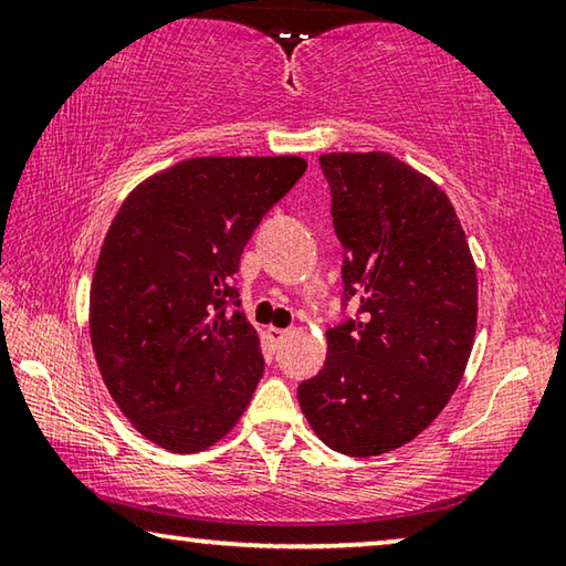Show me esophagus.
Wrapping results in <instances>:
<instances>
[{"label":"esophagus","mask_w":566,"mask_h":566,"mask_svg":"<svg viewBox=\"0 0 566 566\" xmlns=\"http://www.w3.org/2000/svg\"><path fill=\"white\" fill-rule=\"evenodd\" d=\"M286 334H290L286 329L270 327V329H266V342H270V347H272V349H276V347H280V344L286 339Z\"/></svg>","instance_id":"obj_1"}]
</instances>
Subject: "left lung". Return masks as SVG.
Instances as JSON below:
<instances>
[{
  "instance_id": "left-lung-1",
  "label": "left lung",
  "mask_w": 566,
  "mask_h": 566,
  "mask_svg": "<svg viewBox=\"0 0 566 566\" xmlns=\"http://www.w3.org/2000/svg\"><path fill=\"white\" fill-rule=\"evenodd\" d=\"M319 165L344 247V302L327 361L300 407L334 452L377 457L432 424L462 381L476 332V266L452 202L387 151H332Z\"/></svg>"
}]
</instances>
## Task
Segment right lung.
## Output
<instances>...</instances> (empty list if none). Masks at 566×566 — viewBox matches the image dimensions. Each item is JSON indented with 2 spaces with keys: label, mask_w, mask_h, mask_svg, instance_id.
Returning a JSON list of instances; mask_svg holds the SVG:
<instances>
[{
  "label": "right lung",
  "mask_w": 566,
  "mask_h": 566,
  "mask_svg": "<svg viewBox=\"0 0 566 566\" xmlns=\"http://www.w3.org/2000/svg\"><path fill=\"white\" fill-rule=\"evenodd\" d=\"M302 157H195L129 191L104 237L90 334L112 399L149 442L202 452L244 415L264 359L234 274Z\"/></svg>",
  "instance_id": "right-lung-1"
}]
</instances>
